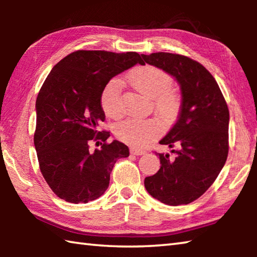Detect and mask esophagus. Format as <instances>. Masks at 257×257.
I'll list each match as a JSON object with an SVG mask.
<instances>
[{
	"instance_id": "esophagus-1",
	"label": "esophagus",
	"mask_w": 257,
	"mask_h": 257,
	"mask_svg": "<svg viewBox=\"0 0 257 257\" xmlns=\"http://www.w3.org/2000/svg\"><path fill=\"white\" fill-rule=\"evenodd\" d=\"M130 153L134 155H142L145 153V151L141 150V149H130Z\"/></svg>"
}]
</instances>
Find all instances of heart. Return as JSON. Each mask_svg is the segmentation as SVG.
<instances>
[{"instance_id": "1", "label": "heart", "mask_w": 257, "mask_h": 257, "mask_svg": "<svg viewBox=\"0 0 257 257\" xmlns=\"http://www.w3.org/2000/svg\"><path fill=\"white\" fill-rule=\"evenodd\" d=\"M129 85L144 96L151 98L152 106L161 119L170 120L180 106V94L171 86L172 77L163 69L145 64L130 70L127 75ZM101 106L110 118L122 114V84L119 79L107 82L101 94ZM159 132L153 120L127 119L115 125L116 138L129 145L141 146Z\"/></svg>"}]
</instances>
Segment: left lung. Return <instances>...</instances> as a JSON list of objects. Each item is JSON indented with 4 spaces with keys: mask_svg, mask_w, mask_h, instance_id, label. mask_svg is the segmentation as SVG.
<instances>
[{
    "mask_svg": "<svg viewBox=\"0 0 257 257\" xmlns=\"http://www.w3.org/2000/svg\"><path fill=\"white\" fill-rule=\"evenodd\" d=\"M142 56L175 77L182 95L176 123L160 141L172 154L155 152L161 167L145 178V188L167 205H186L210 188L227 161L229 108L214 77L197 61L164 52Z\"/></svg>",
    "mask_w": 257,
    "mask_h": 257,
    "instance_id": "8db88e82",
    "label": "left lung"
}]
</instances>
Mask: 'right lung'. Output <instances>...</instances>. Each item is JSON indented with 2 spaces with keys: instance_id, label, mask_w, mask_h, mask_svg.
<instances>
[{
  "instance_id": "obj_1",
  "label": "right lung",
  "mask_w": 257,
  "mask_h": 257,
  "mask_svg": "<svg viewBox=\"0 0 257 257\" xmlns=\"http://www.w3.org/2000/svg\"><path fill=\"white\" fill-rule=\"evenodd\" d=\"M136 63V52L78 50L55 64L36 99L34 144L40 170L61 199L88 203L104 194L116 160L129 156L127 145L107 142L98 130L105 120L102 90L112 77ZM96 141L99 149L90 151Z\"/></svg>"
}]
</instances>
